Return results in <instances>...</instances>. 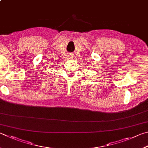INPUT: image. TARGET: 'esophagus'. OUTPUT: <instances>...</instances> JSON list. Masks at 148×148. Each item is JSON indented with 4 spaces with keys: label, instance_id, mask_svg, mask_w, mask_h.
<instances>
[{
    "label": "esophagus",
    "instance_id": "esophagus-1",
    "mask_svg": "<svg viewBox=\"0 0 148 148\" xmlns=\"http://www.w3.org/2000/svg\"><path fill=\"white\" fill-rule=\"evenodd\" d=\"M73 57H74V54H73V53H69V59H72V58H73Z\"/></svg>",
    "mask_w": 148,
    "mask_h": 148
}]
</instances>
